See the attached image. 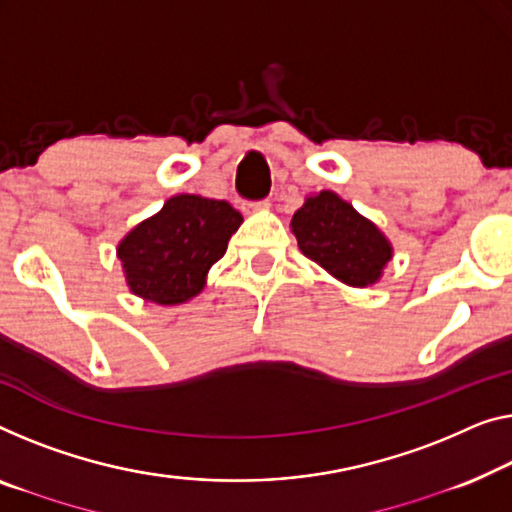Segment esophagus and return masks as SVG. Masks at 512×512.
Returning a JSON list of instances; mask_svg holds the SVG:
<instances>
[{"label": "esophagus", "instance_id": "esophagus-1", "mask_svg": "<svg viewBox=\"0 0 512 512\" xmlns=\"http://www.w3.org/2000/svg\"><path fill=\"white\" fill-rule=\"evenodd\" d=\"M269 200H259V202H255V204H250V207H255V209H266V207H269Z\"/></svg>", "mask_w": 512, "mask_h": 512}]
</instances>
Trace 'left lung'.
I'll list each match as a JSON object with an SVG mask.
<instances>
[{
    "label": "left lung",
    "instance_id": "left-lung-1",
    "mask_svg": "<svg viewBox=\"0 0 512 512\" xmlns=\"http://www.w3.org/2000/svg\"><path fill=\"white\" fill-rule=\"evenodd\" d=\"M292 232L305 257L352 287L377 282L391 259L386 236L331 190L305 200L294 213Z\"/></svg>",
    "mask_w": 512,
    "mask_h": 512
}]
</instances>
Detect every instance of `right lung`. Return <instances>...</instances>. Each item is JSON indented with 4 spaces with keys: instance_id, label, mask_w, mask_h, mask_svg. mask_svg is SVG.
Listing matches in <instances>:
<instances>
[{
    "instance_id": "right-lung-1",
    "label": "right lung",
    "mask_w": 512,
    "mask_h": 512,
    "mask_svg": "<svg viewBox=\"0 0 512 512\" xmlns=\"http://www.w3.org/2000/svg\"><path fill=\"white\" fill-rule=\"evenodd\" d=\"M241 213L225 200L177 195L119 243L131 292L160 305L188 301L225 255Z\"/></svg>"
}]
</instances>
